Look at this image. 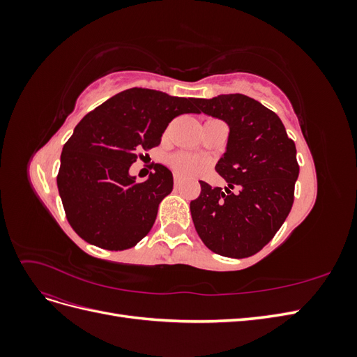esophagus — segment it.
Segmentation results:
<instances>
[{"label": "esophagus", "mask_w": 357, "mask_h": 357, "mask_svg": "<svg viewBox=\"0 0 357 357\" xmlns=\"http://www.w3.org/2000/svg\"><path fill=\"white\" fill-rule=\"evenodd\" d=\"M180 183H181V176L180 174H174V185L178 186Z\"/></svg>", "instance_id": "34e87169"}]
</instances>
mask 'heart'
Instances as JSON below:
<instances>
[{
    "label": "heart",
    "instance_id": "1",
    "mask_svg": "<svg viewBox=\"0 0 357 357\" xmlns=\"http://www.w3.org/2000/svg\"><path fill=\"white\" fill-rule=\"evenodd\" d=\"M171 165L181 174H197L204 168V162L190 155H176L171 158Z\"/></svg>",
    "mask_w": 357,
    "mask_h": 357
}]
</instances>
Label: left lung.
Masks as SVG:
<instances>
[{"mask_svg":"<svg viewBox=\"0 0 357 357\" xmlns=\"http://www.w3.org/2000/svg\"><path fill=\"white\" fill-rule=\"evenodd\" d=\"M193 102L197 113L229 126L215 164L226 186L199 181V197L190 202L193 225L211 252L248 257L271 241L290 213L299 176L295 143L280 117L250 96L229 93Z\"/></svg>","mask_w":357,"mask_h":357,"instance_id":"obj_1","label":"left lung"}]
</instances>
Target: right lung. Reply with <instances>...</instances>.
I'll list each match as a JSON object with an SVG mask.
<instances>
[{
  "label": "right lung",
  "instance_id": "right-lung-1",
  "mask_svg": "<svg viewBox=\"0 0 357 357\" xmlns=\"http://www.w3.org/2000/svg\"><path fill=\"white\" fill-rule=\"evenodd\" d=\"M193 98L132 88L86 114L61 153L58 189L71 228L107 250L134 247L152 229L158 207L172 190V172L155 164L138 183L129 168L160 143L172 119L195 113Z\"/></svg>",
  "mask_w": 357,
  "mask_h": 357
}]
</instances>
